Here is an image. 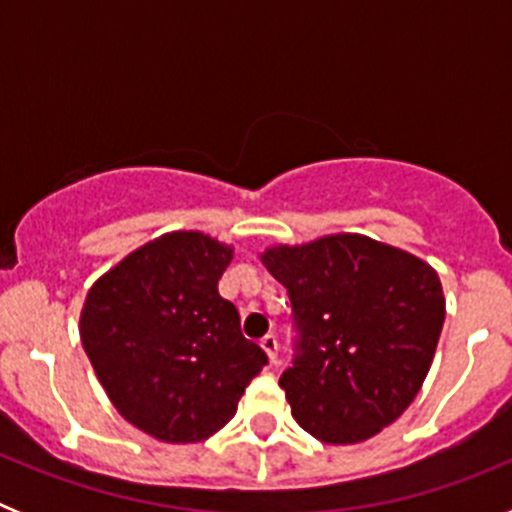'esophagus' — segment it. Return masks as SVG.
<instances>
[{"instance_id":"34e87169","label":"esophagus","mask_w":512,"mask_h":512,"mask_svg":"<svg viewBox=\"0 0 512 512\" xmlns=\"http://www.w3.org/2000/svg\"><path fill=\"white\" fill-rule=\"evenodd\" d=\"M261 348L266 351V356H269L271 364H277V356H279V341L274 333H269V336L261 338Z\"/></svg>"}]
</instances>
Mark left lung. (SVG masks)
<instances>
[{
	"label": "left lung",
	"mask_w": 512,
	"mask_h": 512,
	"mask_svg": "<svg viewBox=\"0 0 512 512\" xmlns=\"http://www.w3.org/2000/svg\"><path fill=\"white\" fill-rule=\"evenodd\" d=\"M261 261L292 302L295 359L279 387L297 423L325 443L395 423L423 387L446 318L436 271L351 233L274 246Z\"/></svg>",
	"instance_id": "8db88e82"
}]
</instances>
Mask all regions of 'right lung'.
<instances>
[{
	"mask_svg": "<svg viewBox=\"0 0 512 512\" xmlns=\"http://www.w3.org/2000/svg\"><path fill=\"white\" fill-rule=\"evenodd\" d=\"M230 259L233 248L179 230L140 246L89 289L84 351L117 413L158 441L210 438L269 364L217 292Z\"/></svg>",
	"mask_w": 512,
	"mask_h": 512,
	"instance_id": "1",
	"label": "right lung"
}]
</instances>
